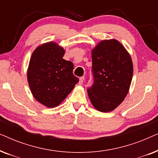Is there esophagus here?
Listing matches in <instances>:
<instances>
[{
	"label": "esophagus",
	"instance_id": "34e87169",
	"mask_svg": "<svg viewBox=\"0 0 158 158\" xmlns=\"http://www.w3.org/2000/svg\"><path fill=\"white\" fill-rule=\"evenodd\" d=\"M84 80H85V77H80V80H79V84H80V85H82V84H83Z\"/></svg>",
	"mask_w": 158,
	"mask_h": 158
}]
</instances>
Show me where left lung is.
Masks as SVG:
<instances>
[{
  "label": "left lung",
  "mask_w": 158,
  "mask_h": 158,
  "mask_svg": "<svg viewBox=\"0 0 158 158\" xmlns=\"http://www.w3.org/2000/svg\"><path fill=\"white\" fill-rule=\"evenodd\" d=\"M94 83L88 89L94 107L103 113L114 111L124 100L133 75L131 56L115 39L98 42L91 51Z\"/></svg>",
  "instance_id": "left-lung-1"
}]
</instances>
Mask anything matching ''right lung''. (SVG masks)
Here are the masks:
<instances>
[{"label": "right lung", "mask_w": 158, "mask_h": 158, "mask_svg": "<svg viewBox=\"0 0 158 158\" xmlns=\"http://www.w3.org/2000/svg\"><path fill=\"white\" fill-rule=\"evenodd\" d=\"M64 52L57 43L49 42L39 45L30 58L28 83L34 98L46 107L59 106L79 81L73 64L62 58Z\"/></svg>", "instance_id": "1"}]
</instances>
